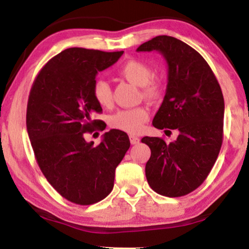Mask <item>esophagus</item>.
<instances>
[{"mask_svg": "<svg viewBox=\"0 0 249 249\" xmlns=\"http://www.w3.org/2000/svg\"><path fill=\"white\" fill-rule=\"evenodd\" d=\"M129 139H130V142L132 145H137L138 142H139V141H141V139H139L137 136H130V137H129Z\"/></svg>", "mask_w": 249, "mask_h": 249, "instance_id": "esophagus-1", "label": "esophagus"}]
</instances>
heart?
Returning a JSON list of instances; mask_svg holds the SVG:
<instances>
[{"label": "heart", "instance_id": "b5f03b06", "mask_svg": "<svg viewBox=\"0 0 249 249\" xmlns=\"http://www.w3.org/2000/svg\"><path fill=\"white\" fill-rule=\"evenodd\" d=\"M119 74L130 83L142 86V97L151 102L162 100L165 91V84L162 78L153 76L152 68L141 60H128L118 70ZM93 97L102 107H110L113 103L110 85L104 79H97L93 85ZM149 119V110L146 107H138L118 111L111 115L110 125L114 129L139 134Z\"/></svg>", "mask_w": 249, "mask_h": 249}]
</instances>
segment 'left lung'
Wrapping results in <instances>:
<instances>
[{"label": "left lung", "mask_w": 249, "mask_h": 249, "mask_svg": "<svg viewBox=\"0 0 249 249\" xmlns=\"http://www.w3.org/2000/svg\"><path fill=\"white\" fill-rule=\"evenodd\" d=\"M137 51H159L166 60L168 86L153 125L179 132L171 142L160 137L142 139L151 148L146 179L160 195L185 196L205 181L222 146V90L205 59L180 39L156 36Z\"/></svg>", "instance_id": "left-lung-1"}]
</instances>
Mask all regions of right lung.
I'll return each mask as SVG.
<instances>
[{"label": "right lung", "instance_id": "right-lung-1", "mask_svg": "<svg viewBox=\"0 0 249 249\" xmlns=\"http://www.w3.org/2000/svg\"><path fill=\"white\" fill-rule=\"evenodd\" d=\"M122 54L67 49L40 69L30 89L26 124L37 164L51 186L78 205L112 192L115 168L130 147L128 135L118 129L105 132L97 146L85 141L86 134L105 129L93 119L102 112L93 97L96 74Z\"/></svg>", "mask_w": 249, "mask_h": 249}]
</instances>
